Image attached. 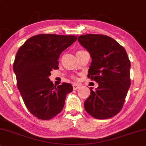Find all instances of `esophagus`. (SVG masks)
Listing matches in <instances>:
<instances>
[{
    "instance_id": "34e87169",
    "label": "esophagus",
    "mask_w": 146,
    "mask_h": 146,
    "mask_svg": "<svg viewBox=\"0 0 146 146\" xmlns=\"http://www.w3.org/2000/svg\"><path fill=\"white\" fill-rule=\"evenodd\" d=\"M80 87H81V85L79 84H73V88L74 90H76V89H79Z\"/></svg>"
}]
</instances>
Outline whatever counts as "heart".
I'll return each mask as SVG.
<instances>
[{
    "label": "heart",
    "mask_w": 146,
    "mask_h": 146,
    "mask_svg": "<svg viewBox=\"0 0 146 146\" xmlns=\"http://www.w3.org/2000/svg\"><path fill=\"white\" fill-rule=\"evenodd\" d=\"M83 51H85V50H78V51H77V53H81V52H83Z\"/></svg>",
    "instance_id": "obj_1"
}]
</instances>
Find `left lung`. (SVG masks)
<instances>
[{
	"label": "left lung",
	"instance_id": "8db88e82",
	"mask_svg": "<svg viewBox=\"0 0 146 146\" xmlns=\"http://www.w3.org/2000/svg\"><path fill=\"white\" fill-rule=\"evenodd\" d=\"M78 41L90 54L89 78L99 84L84 102L85 110L96 119L112 117L123 108L131 84L130 61L123 46L104 35L87 34Z\"/></svg>",
	"mask_w": 146,
	"mask_h": 146
}]
</instances>
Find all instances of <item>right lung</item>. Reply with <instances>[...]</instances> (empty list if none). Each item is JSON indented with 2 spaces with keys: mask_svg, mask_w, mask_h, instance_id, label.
Listing matches in <instances>:
<instances>
[{
  "mask_svg": "<svg viewBox=\"0 0 146 146\" xmlns=\"http://www.w3.org/2000/svg\"><path fill=\"white\" fill-rule=\"evenodd\" d=\"M77 38L74 35L40 34L27 40L19 48L13 71L17 87L27 108L38 119L48 120L63 110L70 83L54 85L50 71L58 69L59 55Z\"/></svg>",
  "mask_w": 146,
  "mask_h": 146,
  "instance_id": "add662e5",
  "label": "right lung"
}]
</instances>
